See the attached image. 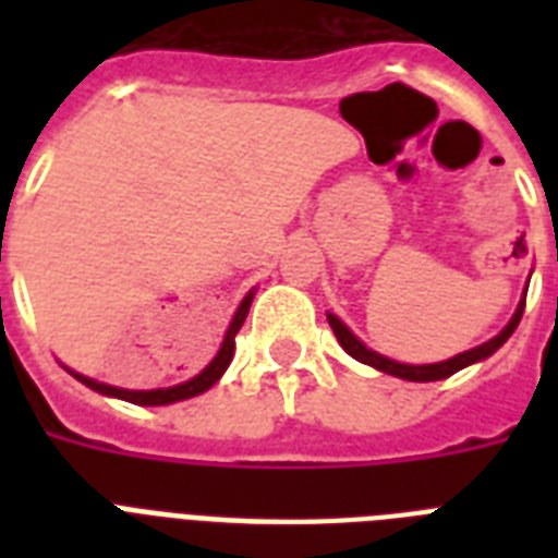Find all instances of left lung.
Listing matches in <instances>:
<instances>
[{
    "label": "left lung",
    "instance_id": "8db88e82",
    "mask_svg": "<svg viewBox=\"0 0 558 558\" xmlns=\"http://www.w3.org/2000/svg\"><path fill=\"white\" fill-rule=\"evenodd\" d=\"M524 301H527V295H524ZM524 301L519 304V310H515V315L510 318V324H507L495 339H489L486 344H481V348L466 350V353H460V356L449 359V362H437V365H402V362H393V359L388 356H379V353L367 350L365 344H362V341H359L356 336H353V332H350L339 318H336V315H327V322H330L332 332H336V339H339L341 348L348 350L350 356L356 359V362H362V365H371L376 367V371L390 373V376H399V379H408V381H437L451 376V373L463 371V367L475 365V362H481V359L493 356L495 350L501 348L504 341L510 339L512 332H515V327H519L521 315H524Z\"/></svg>",
    "mask_w": 558,
    "mask_h": 558
}]
</instances>
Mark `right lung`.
I'll use <instances>...</instances> for the list:
<instances>
[{
    "label": "right lung",
    "instance_id": "1",
    "mask_svg": "<svg viewBox=\"0 0 558 558\" xmlns=\"http://www.w3.org/2000/svg\"><path fill=\"white\" fill-rule=\"evenodd\" d=\"M252 298L254 292H248V295L243 298V304L236 306L234 318H231V324H228L226 339H222V348H219V353L214 356V362H210L199 376H193V379L182 381V385H173V388H156V390H124V388H112V385H104V381L89 379V376H81V373H74V371L69 373H72L77 381H83L86 388L98 390V393H107V397L126 399V402H133V405H170V402H179V399H191L196 397V393H205V390H208L210 385L226 373V367L231 365V359H234V336L240 332V327H243L245 315H248V306H252Z\"/></svg>",
    "mask_w": 558,
    "mask_h": 558
}]
</instances>
